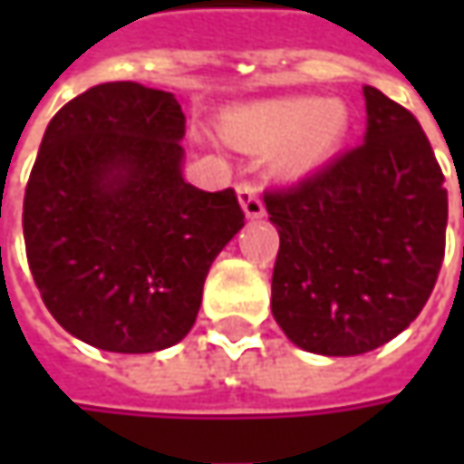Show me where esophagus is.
Instances as JSON below:
<instances>
[{
	"label": "esophagus",
	"mask_w": 464,
	"mask_h": 464,
	"mask_svg": "<svg viewBox=\"0 0 464 464\" xmlns=\"http://www.w3.org/2000/svg\"><path fill=\"white\" fill-rule=\"evenodd\" d=\"M237 196H240V204L242 208H245V214H247V219H260V217L266 214V206L260 201L256 183L242 180L240 186H237Z\"/></svg>",
	"instance_id": "1"
}]
</instances>
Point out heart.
Returning <instances> with one entry per match:
<instances>
[{
  "label": "heart",
  "instance_id": "heart-1",
  "mask_svg": "<svg viewBox=\"0 0 464 464\" xmlns=\"http://www.w3.org/2000/svg\"><path fill=\"white\" fill-rule=\"evenodd\" d=\"M348 131V111L341 100H276L256 105L224 121V136L250 152H266L281 144L276 169L302 175L323 165L341 147Z\"/></svg>",
  "mask_w": 464,
  "mask_h": 464
}]
</instances>
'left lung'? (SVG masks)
Here are the masks:
<instances>
[{
  "instance_id": "left-lung-1",
  "label": "left lung",
  "mask_w": 464,
  "mask_h": 464,
  "mask_svg": "<svg viewBox=\"0 0 464 464\" xmlns=\"http://www.w3.org/2000/svg\"><path fill=\"white\" fill-rule=\"evenodd\" d=\"M364 144L295 186L268 188L278 229L271 310L286 338L356 356L408 328L434 292L447 188L416 116L364 87Z\"/></svg>"
}]
</instances>
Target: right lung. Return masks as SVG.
<instances>
[{
  "label": "right lung",
  "instance_id": "right-lung-1",
  "mask_svg": "<svg viewBox=\"0 0 464 464\" xmlns=\"http://www.w3.org/2000/svg\"><path fill=\"white\" fill-rule=\"evenodd\" d=\"M172 92L105 82L45 129L23 204L27 266L56 323L90 346L152 353L193 328L237 193L183 180Z\"/></svg>",
  "mask_w": 464,
  "mask_h": 464
}]
</instances>
